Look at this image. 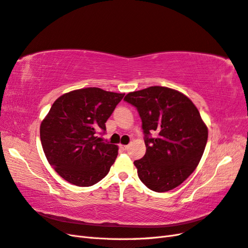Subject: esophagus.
<instances>
[{
    "label": "esophagus",
    "instance_id": "obj_1",
    "mask_svg": "<svg viewBox=\"0 0 248 248\" xmlns=\"http://www.w3.org/2000/svg\"><path fill=\"white\" fill-rule=\"evenodd\" d=\"M120 148H121L122 150H127V149H128V145H121V146H120Z\"/></svg>",
    "mask_w": 248,
    "mask_h": 248
}]
</instances>
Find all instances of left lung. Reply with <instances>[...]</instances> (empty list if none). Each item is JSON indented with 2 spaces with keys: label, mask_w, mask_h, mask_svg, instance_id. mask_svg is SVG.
I'll list each match as a JSON object with an SVG mask.
<instances>
[{
  "label": "left lung",
  "mask_w": 248,
  "mask_h": 248,
  "mask_svg": "<svg viewBox=\"0 0 248 248\" xmlns=\"http://www.w3.org/2000/svg\"><path fill=\"white\" fill-rule=\"evenodd\" d=\"M125 101L138 108L146 154L133 163L140 181L156 192L176 188L196 170L208 128L192 101L177 90L154 86L130 92ZM155 131L156 138L149 137Z\"/></svg>",
  "instance_id": "1"
}]
</instances>
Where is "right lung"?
<instances>
[{
	"instance_id": "add662e5",
	"label": "right lung",
	"mask_w": 248,
	"mask_h": 248,
	"mask_svg": "<svg viewBox=\"0 0 248 248\" xmlns=\"http://www.w3.org/2000/svg\"><path fill=\"white\" fill-rule=\"evenodd\" d=\"M124 97L123 93L85 88L65 93L40 125V140L50 166L66 181L92 186L108 175L118 147L97 137Z\"/></svg>"
}]
</instances>
